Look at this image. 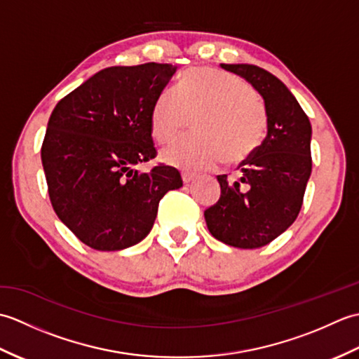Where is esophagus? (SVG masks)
Instances as JSON below:
<instances>
[{
    "instance_id": "34e87169",
    "label": "esophagus",
    "mask_w": 359,
    "mask_h": 359,
    "mask_svg": "<svg viewBox=\"0 0 359 359\" xmlns=\"http://www.w3.org/2000/svg\"><path fill=\"white\" fill-rule=\"evenodd\" d=\"M196 179V174H191V172H182V180H184V184L188 185L191 184V182Z\"/></svg>"
}]
</instances>
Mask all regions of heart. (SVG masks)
I'll list each match as a JSON object with an SVG mask.
<instances>
[{
	"mask_svg": "<svg viewBox=\"0 0 359 359\" xmlns=\"http://www.w3.org/2000/svg\"><path fill=\"white\" fill-rule=\"evenodd\" d=\"M197 137L162 151V162L184 171H205L241 162L261 143L264 112L245 81L215 67H196L180 79L175 93L163 90L149 112L151 134L158 143L177 139L185 117Z\"/></svg>",
	"mask_w": 359,
	"mask_h": 359,
	"instance_id": "b5f03b06",
	"label": "heart"
}]
</instances>
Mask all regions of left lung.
Listing matches in <instances>:
<instances>
[{
	"mask_svg": "<svg viewBox=\"0 0 359 359\" xmlns=\"http://www.w3.org/2000/svg\"><path fill=\"white\" fill-rule=\"evenodd\" d=\"M253 86L264 100L266 135L239 165L230 184L217 175L220 197L205 211L210 233L236 248H259L292 225L311 174V125L279 79L255 65H220Z\"/></svg>",
	"mask_w": 359,
	"mask_h": 359,
	"instance_id": "1",
	"label": "left lung"
}]
</instances>
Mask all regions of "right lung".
<instances>
[{
	"mask_svg": "<svg viewBox=\"0 0 359 359\" xmlns=\"http://www.w3.org/2000/svg\"><path fill=\"white\" fill-rule=\"evenodd\" d=\"M177 66H112L94 74L52 111L41 148L58 219L98 251H118L149 234L158 202L184 182L172 166L140 172L156 157L152 103Z\"/></svg>",
	"mask_w": 359,
	"mask_h": 359,
	"instance_id": "obj_1",
	"label": "right lung"
}]
</instances>
